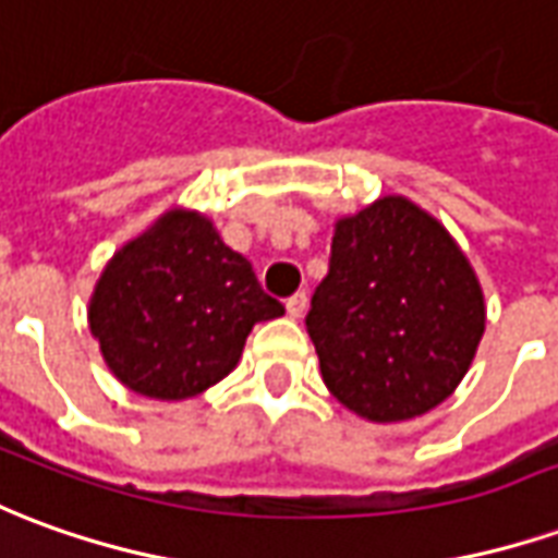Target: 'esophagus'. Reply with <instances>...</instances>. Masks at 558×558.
<instances>
[{"mask_svg":"<svg viewBox=\"0 0 558 558\" xmlns=\"http://www.w3.org/2000/svg\"><path fill=\"white\" fill-rule=\"evenodd\" d=\"M305 307H307V292H295V295L287 299V314H290L292 319L302 317V314H305Z\"/></svg>","mask_w":558,"mask_h":558,"instance_id":"34e87169","label":"esophagus"}]
</instances>
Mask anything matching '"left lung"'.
I'll return each instance as SVG.
<instances>
[{"instance_id":"1","label":"left lung","mask_w":558,"mask_h":558,"mask_svg":"<svg viewBox=\"0 0 558 558\" xmlns=\"http://www.w3.org/2000/svg\"><path fill=\"white\" fill-rule=\"evenodd\" d=\"M483 323L465 253L401 196L338 220L329 275L305 317L329 392L374 423L441 404L469 372Z\"/></svg>"}]
</instances>
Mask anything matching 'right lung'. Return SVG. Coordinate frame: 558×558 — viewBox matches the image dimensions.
I'll return each mask as SVG.
<instances>
[{
	"mask_svg": "<svg viewBox=\"0 0 558 558\" xmlns=\"http://www.w3.org/2000/svg\"><path fill=\"white\" fill-rule=\"evenodd\" d=\"M280 314L283 305L211 220L169 211L105 266L89 332L120 384L178 401L223 380L253 326Z\"/></svg>",
	"mask_w": 558,
	"mask_h": 558,
	"instance_id": "right-lung-1",
	"label": "right lung"
}]
</instances>
